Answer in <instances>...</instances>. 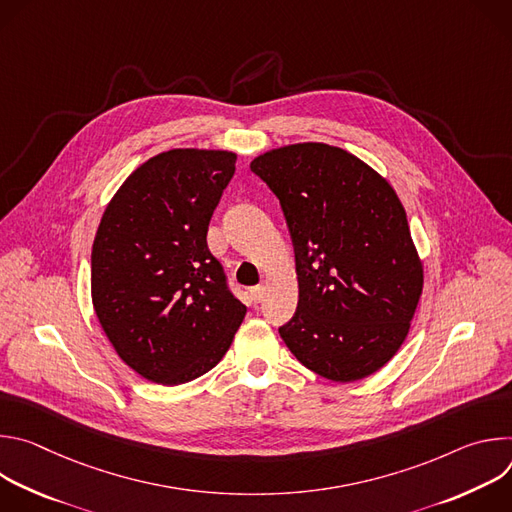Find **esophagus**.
Instances as JSON below:
<instances>
[{
	"label": "esophagus",
	"mask_w": 512,
	"mask_h": 512,
	"mask_svg": "<svg viewBox=\"0 0 512 512\" xmlns=\"http://www.w3.org/2000/svg\"><path fill=\"white\" fill-rule=\"evenodd\" d=\"M265 294H267V287H265V285H255V287H251V298H253L255 302H261V300L265 298Z\"/></svg>",
	"instance_id": "34e87169"
}]
</instances>
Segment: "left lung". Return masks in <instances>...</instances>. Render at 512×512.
<instances>
[{
    "label": "left lung",
    "mask_w": 512,
    "mask_h": 512,
    "mask_svg": "<svg viewBox=\"0 0 512 512\" xmlns=\"http://www.w3.org/2000/svg\"><path fill=\"white\" fill-rule=\"evenodd\" d=\"M296 247L300 300L279 334L306 369L334 383L381 371L405 342L423 263L393 186L336 145L304 141L257 156Z\"/></svg>",
    "instance_id": "obj_1"
}]
</instances>
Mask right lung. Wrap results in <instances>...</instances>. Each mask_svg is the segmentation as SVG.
Returning <instances> with one entry per match:
<instances>
[{
  "label": "right lung",
  "instance_id": "add662e5",
  "mask_svg": "<svg viewBox=\"0 0 512 512\" xmlns=\"http://www.w3.org/2000/svg\"><path fill=\"white\" fill-rule=\"evenodd\" d=\"M237 154L176 148L133 170L93 241L91 298L103 332L139 377L182 385L227 354L247 308L206 245Z\"/></svg>",
  "mask_w": 512,
  "mask_h": 512
}]
</instances>
